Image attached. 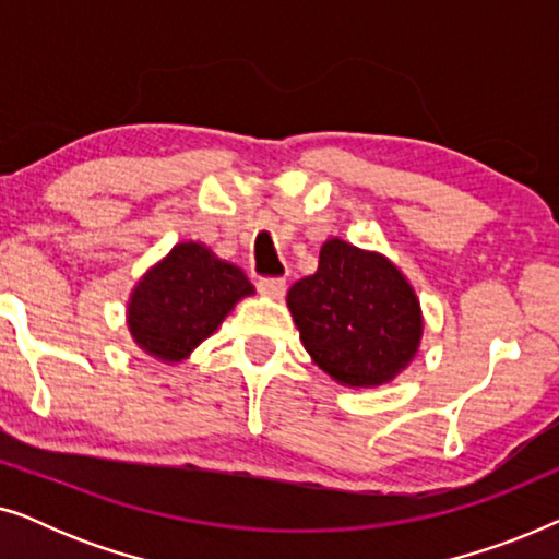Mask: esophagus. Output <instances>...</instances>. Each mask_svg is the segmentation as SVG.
<instances>
[{"label": "esophagus", "instance_id": "1", "mask_svg": "<svg viewBox=\"0 0 559 559\" xmlns=\"http://www.w3.org/2000/svg\"><path fill=\"white\" fill-rule=\"evenodd\" d=\"M257 289L266 297H274V300H280V297L285 295L287 285H285V280H282V277H262L257 282Z\"/></svg>", "mask_w": 559, "mask_h": 559}]
</instances>
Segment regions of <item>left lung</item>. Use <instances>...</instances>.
<instances>
[{
    "label": "left lung",
    "mask_w": 559,
    "mask_h": 559,
    "mask_svg": "<svg viewBox=\"0 0 559 559\" xmlns=\"http://www.w3.org/2000/svg\"><path fill=\"white\" fill-rule=\"evenodd\" d=\"M287 308L312 361L343 386L392 381L423 338V310L404 274L343 239L323 243L318 272L289 287Z\"/></svg>",
    "instance_id": "left-lung-1"
}]
</instances>
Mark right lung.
<instances>
[{
  "mask_svg": "<svg viewBox=\"0 0 559 559\" xmlns=\"http://www.w3.org/2000/svg\"><path fill=\"white\" fill-rule=\"evenodd\" d=\"M247 295H254V287L239 266L218 259L203 243H178L136 282L129 300V331L150 356L178 364Z\"/></svg>",
  "mask_w": 559,
  "mask_h": 559,
  "instance_id": "right-lung-1",
  "label": "right lung"
}]
</instances>
